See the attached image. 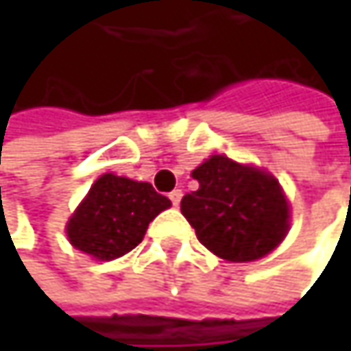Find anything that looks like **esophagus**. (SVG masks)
Listing matches in <instances>:
<instances>
[{"instance_id": "esophagus-1", "label": "esophagus", "mask_w": 351, "mask_h": 351, "mask_svg": "<svg viewBox=\"0 0 351 351\" xmlns=\"http://www.w3.org/2000/svg\"><path fill=\"white\" fill-rule=\"evenodd\" d=\"M169 199H171V201H173V205H178V203H180V199H182V191H180V189H175V191H171V193H169Z\"/></svg>"}]
</instances>
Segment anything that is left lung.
<instances>
[{"mask_svg": "<svg viewBox=\"0 0 351 351\" xmlns=\"http://www.w3.org/2000/svg\"><path fill=\"white\" fill-rule=\"evenodd\" d=\"M199 189L180 201V211L199 242L230 262H252L282 242L289 205L274 176L211 156L193 171Z\"/></svg>", "mask_w": 351, "mask_h": 351, "instance_id": "1", "label": "left lung"}]
</instances>
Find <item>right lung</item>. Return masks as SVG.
Segmentation results:
<instances>
[{
    "label": "right lung",
    "instance_id": "right-lung-1",
    "mask_svg": "<svg viewBox=\"0 0 351 351\" xmlns=\"http://www.w3.org/2000/svg\"><path fill=\"white\" fill-rule=\"evenodd\" d=\"M169 207L171 201L150 182L104 175L71 217L66 236L77 250L113 260L140 244L148 223Z\"/></svg>",
    "mask_w": 351,
    "mask_h": 351
}]
</instances>
